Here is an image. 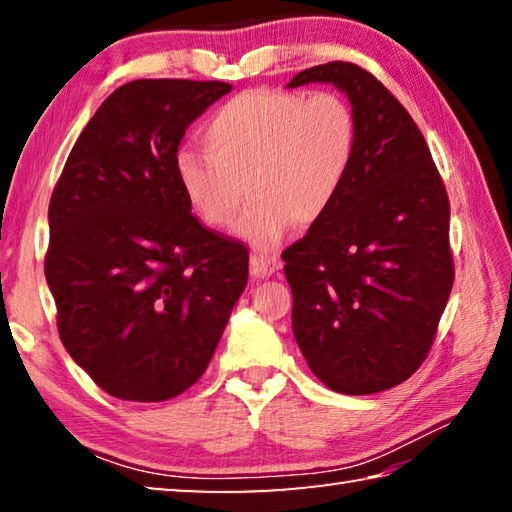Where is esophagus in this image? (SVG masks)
Returning a JSON list of instances; mask_svg holds the SVG:
<instances>
[{
  "instance_id": "esophagus-1",
  "label": "esophagus",
  "mask_w": 512,
  "mask_h": 512,
  "mask_svg": "<svg viewBox=\"0 0 512 512\" xmlns=\"http://www.w3.org/2000/svg\"><path fill=\"white\" fill-rule=\"evenodd\" d=\"M280 268H282V262L277 255H264V253L250 255V273L255 277H268L280 271Z\"/></svg>"
}]
</instances>
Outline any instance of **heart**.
I'll return each instance as SVG.
<instances>
[{"mask_svg":"<svg viewBox=\"0 0 512 512\" xmlns=\"http://www.w3.org/2000/svg\"><path fill=\"white\" fill-rule=\"evenodd\" d=\"M357 135V117L341 94L246 90L205 124L207 155L178 153L176 178L187 203L216 230L232 228L253 196L239 235L271 248L296 221L311 225L332 210Z\"/></svg>","mask_w":512,"mask_h":512,"instance_id":"obj_1","label":"heart"}]
</instances>
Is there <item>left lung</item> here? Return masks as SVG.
<instances>
[{
  "instance_id": "left-lung-1",
  "label": "left lung",
  "mask_w": 512,
  "mask_h": 512,
  "mask_svg": "<svg viewBox=\"0 0 512 512\" xmlns=\"http://www.w3.org/2000/svg\"><path fill=\"white\" fill-rule=\"evenodd\" d=\"M307 83L348 94L359 135L332 210L282 253L293 334L327 388L388 391L427 359L452 293L447 189L420 128L370 72L334 60L289 88Z\"/></svg>"
}]
</instances>
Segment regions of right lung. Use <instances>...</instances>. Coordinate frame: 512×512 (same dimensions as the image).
<instances>
[{"mask_svg": "<svg viewBox=\"0 0 512 512\" xmlns=\"http://www.w3.org/2000/svg\"><path fill=\"white\" fill-rule=\"evenodd\" d=\"M221 81L121 85L83 128L49 201L45 275L65 350L112 397L194 386L248 282V248L196 219L176 178Z\"/></svg>", "mask_w": 512, "mask_h": 512, "instance_id": "right-lung-1", "label": "right lung"}]
</instances>
